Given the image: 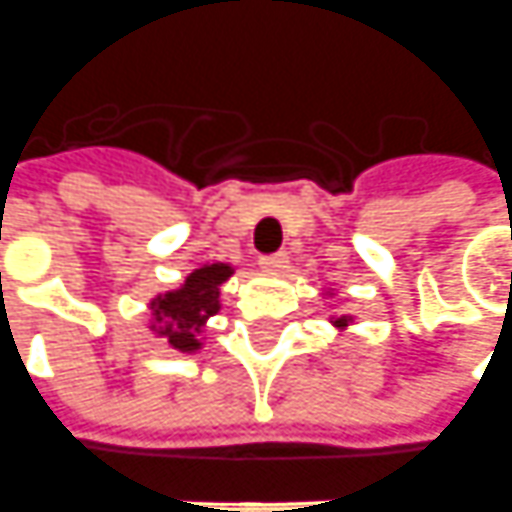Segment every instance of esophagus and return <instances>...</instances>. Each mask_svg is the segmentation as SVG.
Listing matches in <instances>:
<instances>
[{
    "mask_svg": "<svg viewBox=\"0 0 512 512\" xmlns=\"http://www.w3.org/2000/svg\"><path fill=\"white\" fill-rule=\"evenodd\" d=\"M264 270H287V264H290V256L284 253V250H278V253H270V256H262L259 259Z\"/></svg>",
    "mask_w": 512,
    "mask_h": 512,
    "instance_id": "1",
    "label": "esophagus"
}]
</instances>
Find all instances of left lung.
<instances>
[{
    "mask_svg": "<svg viewBox=\"0 0 512 512\" xmlns=\"http://www.w3.org/2000/svg\"><path fill=\"white\" fill-rule=\"evenodd\" d=\"M334 323H337V326H345L348 320H345V317H340V320H334Z\"/></svg>",
    "mask_w": 512,
    "mask_h": 512,
    "instance_id": "1",
    "label": "left lung"
}]
</instances>
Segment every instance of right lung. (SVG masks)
Here are the masks:
<instances>
[{
  "instance_id": "right-lung-1",
  "label": "right lung",
  "mask_w": 512,
  "mask_h": 512,
  "mask_svg": "<svg viewBox=\"0 0 512 512\" xmlns=\"http://www.w3.org/2000/svg\"><path fill=\"white\" fill-rule=\"evenodd\" d=\"M234 270L228 264H206L186 278L181 290L167 292L164 298L153 303L155 315H164L172 320V326H164L161 334L167 337L172 348L178 351H195L197 331L206 323V317L220 309V284Z\"/></svg>"
}]
</instances>
